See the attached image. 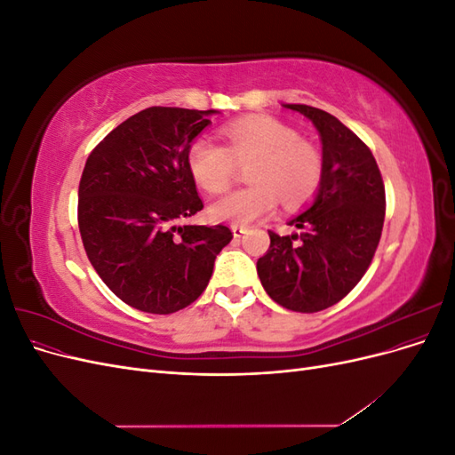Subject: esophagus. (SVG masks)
<instances>
[{"label":"esophagus","mask_w":455,"mask_h":455,"mask_svg":"<svg viewBox=\"0 0 455 455\" xmlns=\"http://www.w3.org/2000/svg\"><path fill=\"white\" fill-rule=\"evenodd\" d=\"M231 231H233V237L241 239L244 233H246V228H243V226H231Z\"/></svg>","instance_id":"esophagus-1"}]
</instances>
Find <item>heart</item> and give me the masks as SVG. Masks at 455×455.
<instances>
[{"label":"heart","mask_w":455,"mask_h":455,"mask_svg":"<svg viewBox=\"0 0 455 455\" xmlns=\"http://www.w3.org/2000/svg\"><path fill=\"white\" fill-rule=\"evenodd\" d=\"M226 146L209 136H197L188 148V169L194 180L211 194L224 191L235 163L244 164L251 186L220 197L211 206L218 222L246 226L273 212L277 197L286 209L307 203L321 188L324 161L321 151L299 134L269 116L237 119L222 129Z\"/></svg>","instance_id":"1"}]
</instances>
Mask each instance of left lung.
I'll use <instances>...</instances> for the list:
<instances>
[{
  "mask_svg": "<svg viewBox=\"0 0 455 455\" xmlns=\"http://www.w3.org/2000/svg\"><path fill=\"white\" fill-rule=\"evenodd\" d=\"M319 131L324 174L313 204L277 235L258 259L261 286L273 301L298 313L332 307L363 279L376 254L385 218V188L370 148L339 119L306 104H284Z\"/></svg>",
  "mask_w": 455,
  "mask_h": 455,
  "instance_id": "8db88e82",
  "label": "left lung"
}]
</instances>
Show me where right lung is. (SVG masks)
<instances>
[{
	"label": "right lung",
	"instance_id": "1",
	"mask_svg": "<svg viewBox=\"0 0 455 455\" xmlns=\"http://www.w3.org/2000/svg\"><path fill=\"white\" fill-rule=\"evenodd\" d=\"M212 114L146 108L109 132L85 163L81 241L106 286L134 309L169 315L194 304L233 239L222 224H178L203 209L188 148Z\"/></svg>",
	"mask_w": 455,
	"mask_h": 455
}]
</instances>
